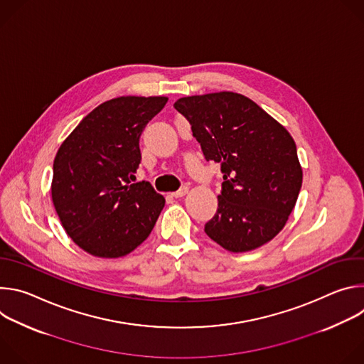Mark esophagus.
I'll use <instances>...</instances> for the list:
<instances>
[{
	"label": "esophagus",
	"mask_w": 364,
	"mask_h": 364,
	"mask_svg": "<svg viewBox=\"0 0 364 364\" xmlns=\"http://www.w3.org/2000/svg\"><path fill=\"white\" fill-rule=\"evenodd\" d=\"M188 193V187H181L178 191H174V193H171V197H176V198H178V197H183V196H186Z\"/></svg>",
	"instance_id": "1"
}]
</instances>
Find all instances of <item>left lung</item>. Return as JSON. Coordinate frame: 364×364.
<instances>
[{"label":"left lung","mask_w":364,"mask_h":364,"mask_svg":"<svg viewBox=\"0 0 364 364\" xmlns=\"http://www.w3.org/2000/svg\"><path fill=\"white\" fill-rule=\"evenodd\" d=\"M174 108L190 122L207 161L223 173L218 212L205 235L230 252L253 250L285 226L302 186L289 132L249 97L216 92L180 97Z\"/></svg>","instance_id":"left-lung-1"}]
</instances>
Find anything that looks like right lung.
Instances as JSON below:
<instances>
[{
  "label": "right lung",
  "instance_id": "1",
  "mask_svg": "<svg viewBox=\"0 0 364 364\" xmlns=\"http://www.w3.org/2000/svg\"><path fill=\"white\" fill-rule=\"evenodd\" d=\"M166 96H121L100 103L62 142L51 200L70 239L97 257H121L151 233L166 198L148 181L131 184L139 136Z\"/></svg>",
  "mask_w": 364,
  "mask_h": 364
}]
</instances>
